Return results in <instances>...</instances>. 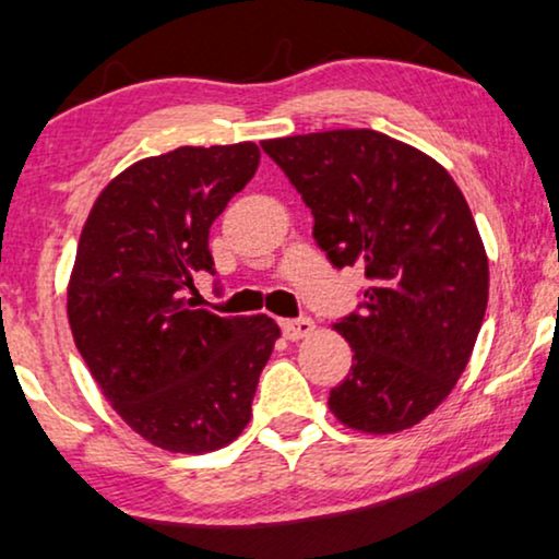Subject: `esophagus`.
<instances>
[{"label": "esophagus", "mask_w": 559, "mask_h": 559, "mask_svg": "<svg viewBox=\"0 0 559 559\" xmlns=\"http://www.w3.org/2000/svg\"><path fill=\"white\" fill-rule=\"evenodd\" d=\"M281 331L288 341H299V338H307L309 333L314 331V322L309 318H294V320H281Z\"/></svg>", "instance_id": "obj_1"}]
</instances>
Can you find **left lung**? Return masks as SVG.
Listing matches in <instances>:
<instances>
[{
  "label": "left lung",
  "instance_id": "obj_1",
  "mask_svg": "<svg viewBox=\"0 0 559 559\" xmlns=\"http://www.w3.org/2000/svg\"><path fill=\"white\" fill-rule=\"evenodd\" d=\"M262 151L312 211L328 260L369 281L333 325L354 361L328 406L359 432L419 425L459 382L487 309V252L466 198L435 158L374 130L294 134Z\"/></svg>",
  "mask_w": 559,
  "mask_h": 559
}]
</instances>
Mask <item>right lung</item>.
<instances>
[{"label": "right lung", "instance_id": "obj_1", "mask_svg": "<svg viewBox=\"0 0 559 559\" xmlns=\"http://www.w3.org/2000/svg\"><path fill=\"white\" fill-rule=\"evenodd\" d=\"M260 164L254 143L177 147L109 181L87 215L67 318L100 393L140 437L171 453H211L252 416L278 325L265 314L192 309L213 221Z\"/></svg>", "mask_w": 559, "mask_h": 559}]
</instances>
